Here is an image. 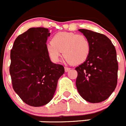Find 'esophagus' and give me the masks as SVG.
Segmentation results:
<instances>
[{"instance_id": "obj_1", "label": "esophagus", "mask_w": 126, "mask_h": 126, "mask_svg": "<svg viewBox=\"0 0 126 126\" xmlns=\"http://www.w3.org/2000/svg\"><path fill=\"white\" fill-rule=\"evenodd\" d=\"M64 69H65V72H68V71L71 69V68H69V67H64Z\"/></svg>"}]
</instances>
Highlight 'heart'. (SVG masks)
I'll list each match as a JSON object with an SVG mask.
<instances>
[{
  "instance_id": "heart-1",
  "label": "heart",
  "mask_w": 126,
  "mask_h": 126,
  "mask_svg": "<svg viewBox=\"0 0 126 126\" xmlns=\"http://www.w3.org/2000/svg\"><path fill=\"white\" fill-rule=\"evenodd\" d=\"M47 52L53 62H57L63 51L66 61L79 64L87 59L90 52V43L84 35L72 32L55 34L46 46Z\"/></svg>"
}]
</instances>
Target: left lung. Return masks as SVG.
I'll return each mask as SVG.
<instances>
[{
  "mask_svg": "<svg viewBox=\"0 0 126 126\" xmlns=\"http://www.w3.org/2000/svg\"><path fill=\"white\" fill-rule=\"evenodd\" d=\"M79 31L88 39L90 52L85 62L76 67V85L86 101L100 103L110 96L117 84L116 50L104 34L85 29Z\"/></svg>",
  "mask_w": 126,
  "mask_h": 126,
  "instance_id": "8db88e82",
  "label": "left lung"
}]
</instances>
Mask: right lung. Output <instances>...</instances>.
Instances as JSON below:
<instances>
[{"instance_id":"1","label":"right lung","mask_w":126,"mask_h":126,"mask_svg":"<svg viewBox=\"0 0 126 126\" xmlns=\"http://www.w3.org/2000/svg\"><path fill=\"white\" fill-rule=\"evenodd\" d=\"M50 35L47 28H30L16 38L11 50L9 73L13 88L30 106L47 104L64 73V66L51 62L47 52Z\"/></svg>"}]
</instances>
